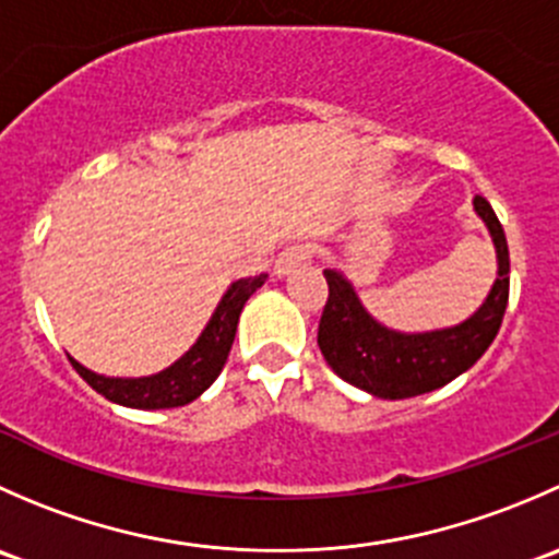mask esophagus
<instances>
[{
	"label": "esophagus",
	"mask_w": 559,
	"mask_h": 559,
	"mask_svg": "<svg viewBox=\"0 0 559 559\" xmlns=\"http://www.w3.org/2000/svg\"><path fill=\"white\" fill-rule=\"evenodd\" d=\"M308 259H311V248H308V246L284 248V251L278 253V259H275V273H278V275L295 273V270L300 267V264H306Z\"/></svg>",
	"instance_id": "obj_1"
}]
</instances>
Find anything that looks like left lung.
<instances>
[{
	"label": "left lung",
	"mask_w": 559,
	"mask_h": 559,
	"mask_svg": "<svg viewBox=\"0 0 559 559\" xmlns=\"http://www.w3.org/2000/svg\"><path fill=\"white\" fill-rule=\"evenodd\" d=\"M492 235L498 278L471 319L430 332H397L365 311L352 281L337 270H324L330 297L319 321V348L326 365L352 386L384 400H405L447 386L481 359L503 324L509 306V243L484 197H473Z\"/></svg>",
	"instance_id": "left-lung-1"
}]
</instances>
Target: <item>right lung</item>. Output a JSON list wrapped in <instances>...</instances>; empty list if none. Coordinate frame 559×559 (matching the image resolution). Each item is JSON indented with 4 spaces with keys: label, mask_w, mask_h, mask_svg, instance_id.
<instances>
[{
    "label": "right lung",
    "mask_w": 559,
    "mask_h": 559,
    "mask_svg": "<svg viewBox=\"0 0 559 559\" xmlns=\"http://www.w3.org/2000/svg\"><path fill=\"white\" fill-rule=\"evenodd\" d=\"M267 281V275H253V278H240L224 292L222 302L213 311L211 321L205 324L202 335L197 337L194 346L175 359L170 368L162 373L143 376V379H110V376H99L94 370L83 368L81 362L70 357L72 368L81 373V379L88 386L97 389L103 397L110 403L127 405V408H178V405L191 403L200 397L213 381L222 373L224 362L233 348L235 330H238L240 311H243L246 300Z\"/></svg>",
    "instance_id": "obj_1"
}]
</instances>
